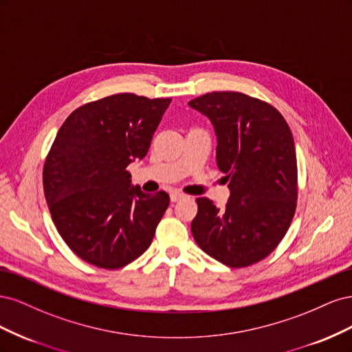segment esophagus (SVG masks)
Instances as JSON below:
<instances>
[{"label":"esophagus","mask_w":352,"mask_h":352,"mask_svg":"<svg viewBox=\"0 0 352 352\" xmlns=\"http://www.w3.org/2000/svg\"><path fill=\"white\" fill-rule=\"evenodd\" d=\"M185 195L182 192H179V190H173V192H170V199L172 202H177L179 199H182Z\"/></svg>","instance_id":"1"}]
</instances>
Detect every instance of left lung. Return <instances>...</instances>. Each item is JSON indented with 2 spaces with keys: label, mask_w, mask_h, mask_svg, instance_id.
Here are the masks:
<instances>
[{
  "label": "left lung",
  "mask_w": 352,
  "mask_h": 352,
  "mask_svg": "<svg viewBox=\"0 0 352 352\" xmlns=\"http://www.w3.org/2000/svg\"><path fill=\"white\" fill-rule=\"evenodd\" d=\"M217 135V166L226 173L225 208L197 198L190 223L198 247L233 269L267 257L295 214L298 168L292 132L269 102L233 91L208 92L189 101Z\"/></svg>",
  "instance_id": "obj_1"
}]
</instances>
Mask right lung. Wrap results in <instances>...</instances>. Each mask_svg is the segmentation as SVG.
<instances>
[{
  "label": "right lung",
  "mask_w": 352,
  "mask_h": 352,
  "mask_svg": "<svg viewBox=\"0 0 352 352\" xmlns=\"http://www.w3.org/2000/svg\"><path fill=\"white\" fill-rule=\"evenodd\" d=\"M170 102L116 94L80 105L61 124L42 182L60 236L83 261L120 269L151 245L170 198L132 186L126 167L146 155Z\"/></svg>",
  "instance_id": "1"
}]
</instances>
